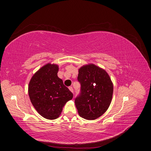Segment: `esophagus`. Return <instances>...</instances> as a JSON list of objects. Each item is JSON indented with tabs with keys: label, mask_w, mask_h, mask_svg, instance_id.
I'll return each mask as SVG.
<instances>
[{
	"label": "esophagus",
	"mask_w": 151,
	"mask_h": 151,
	"mask_svg": "<svg viewBox=\"0 0 151 151\" xmlns=\"http://www.w3.org/2000/svg\"><path fill=\"white\" fill-rule=\"evenodd\" d=\"M68 89H69V90L71 91V92L72 93H74V89H73V88H72V87H71V86H70L69 88H68Z\"/></svg>",
	"instance_id": "esophagus-1"
}]
</instances>
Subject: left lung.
<instances>
[{
	"mask_svg": "<svg viewBox=\"0 0 151 151\" xmlns=\"http://www.w3.org/2000/svg\"><path fill=\"white\" fill-rule=\"evenodd\" d=\"M81 93L75 99L79 115L86 120H96L106 111L111 104L113 83L106 70L93 63L82 66L78 77Z\"/></svg>",
	"mask_w": 151,
	"mask_h": 151,
	"instance_id": "8db88e82",
	"label": "left lung"
}]
</instances>
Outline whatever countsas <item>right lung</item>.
Listing matches in <instances>:
<instances>
[{"instance_id": "add662e5", "label": "right lung", "mask_w": 151, "mask_h": 151, "mask_svg": "<svg viewBox=\"0 0 151 151\" xmlns=\"http://www.w3.org/2000/svg\"><path fill=\"white\" fill-rule=\"evenodd\" d=\"M58 65L48 63L33 76L28 86L32 104L41 116L48 120L59 117L63 107L73 98V94L58 77Z\"/></svg>"}]
</instances>
